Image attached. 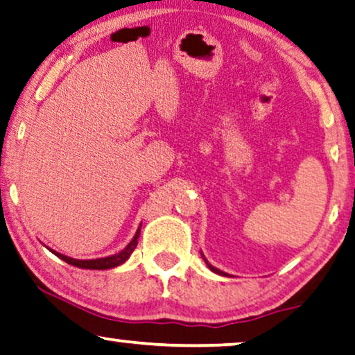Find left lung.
Listing matches in <instances>:
<instances>
[{"label":"left lung","instance_id":"8db88e82","mask_svg":"<svg viewBox=\"0 0 355 355\" xmlns=\"http://www.w3.org/2000/svg\"><path fill=\"white\" fill-rule=\"evenodd\" d=\"M201 257H202V259H205V263H206V266L207 268H209L211 269V271L212 272H216V274H219V276H229V274H227V272H224V271H220V269H217V268H214V266H212V264L209 263V261H207V259L205 258V254H202V252H201Z\"/></svg>","mask_w":355,"mask_h":355}]
</instances>
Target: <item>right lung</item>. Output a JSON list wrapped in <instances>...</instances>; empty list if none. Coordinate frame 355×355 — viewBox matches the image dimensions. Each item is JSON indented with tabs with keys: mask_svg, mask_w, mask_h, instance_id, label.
I'll return each instance as SVG.
<instances>
[{
	"mask_svg": "<svg viewBox=\"0 0 355 355\" xmlns=\"http://www.w3.org/2000/svg\"><path fill=\"white\" fill-rule=\"evenodd\" d=\"M139 234H141V225L138 227V230H136L135 237L131 239V242L126 245L125 248L121 250V252H118L115 254H112V257H105V258H96V259H76V258H71V257H66L63 253H58L55 252V250L49 248L51 253L56 254L60 259H63L71 266H76V268H81V269H110V268H116L123 264L131 257V253L135 252L136 245H138V239H139Z\"/></svg>",
	"mask_w": 355,
	"mask_h": 355,
	"instance_id": "right-lung-1",
	"label": "right lung"
}]
</instances>
